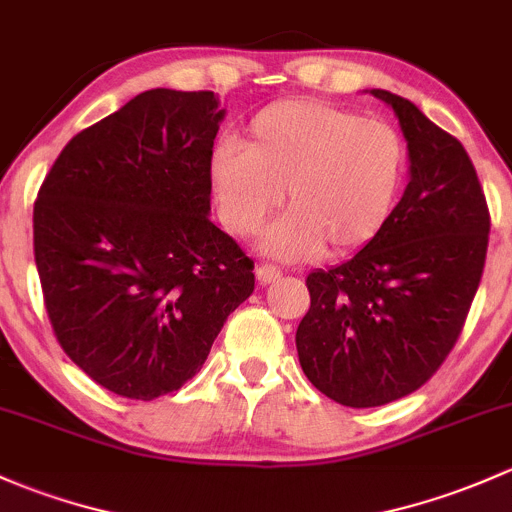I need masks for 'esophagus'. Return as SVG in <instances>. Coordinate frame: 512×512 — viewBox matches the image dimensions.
Segmentation results:
<instances>
[{
	"label": "esophagus",
	"instance_id": "34e87169",
	"mask_svg": "<svg viewBox=\"0 0 512 512\" xmlns=\"http://www.w3.org/2000/svg\"><path fill=\"white\" fill-rule=\"evenodd\" d=\"M256 278L261 286H266V283H273L276 278H281V268L271 266V263H261V266H256Z\"/></svg>",
	"mask_w": 512,
	"mask_h": 512
}]
</instances>
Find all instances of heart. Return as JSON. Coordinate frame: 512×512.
<instances>
[{
  "mask_svg": "<svg viewBox=\"0 0 512 512\" xmlns=\"http://www.w3.org/2000/svg\"><path fill=\"white\" fill-rule=\"evenodd\" d=\"M219 217L256 234L286 192L291 212L263 234V251L298 261L325 249L350 254L382 231L404 177V145L382 118H360L328 100H281L258 110L244 145L219 142L209 155Z\"/></svg>",
  "mask_w": 512,
  "mask_h": 512,
  "instance_id": "obj_1",
  "label": "heart"
}]
</instances>
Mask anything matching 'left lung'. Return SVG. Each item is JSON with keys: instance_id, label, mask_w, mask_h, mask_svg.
Segmentation results:
<instances>
[{"instance_id": "1", "label": "left lung", "mask_w": 512, "mask_h": 512, "mask_svg": "<svg viewBox=\"0 0 512 512\" xmlns=\"http://www.w3.org/2000/svg\"><path fill=\"white\" fill-rule=\"evenodd\" d=\"M370 93L397 115L409 184L370 244L310 273V310L295 333L305 377L352 409L407 397L439 370L481 283L491 231L461 142L412 100Z\"/></svg>"}]
</instances>
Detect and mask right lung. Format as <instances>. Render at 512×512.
<instances>
[{"label":"right lung","mask_w":512,"mask_h":512,"mask_svg":"<svg viewBox=\"0 0 512 512\" xmlns=\"http://www.w3.org/2000/svg\"><path fill=\"white\" fill-rule=\"evenodd\" d=\"M212 91L152 88L68 142L34 204V256L63 352L128 399L202 370L254 293V261L212 224Z\"/></svg>","instance_id":"1"}]
</instances>
